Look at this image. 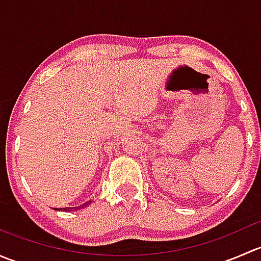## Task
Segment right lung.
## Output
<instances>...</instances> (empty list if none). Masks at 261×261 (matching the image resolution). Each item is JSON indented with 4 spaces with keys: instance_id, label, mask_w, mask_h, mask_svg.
<instances>
[{
    "instance_id": "1",
    "label": "right lung",
    "mask_w": 261,
    "mask_h": 261,
    "mask_svg": "<svg viewBox=\"0 0 261 261\" xmlns=\"http://www.w3.org/2000/svg\"><path fill=\"white\" fill-rule=\"evenodd\" d=\"M89 203H91V201L86 202V203H83V204H82V206H78V207H64V208H62V210H63V211H73V210H74V211H77V210H82V208H84V207H87Z\"/></svg>"
}]
</instances>
